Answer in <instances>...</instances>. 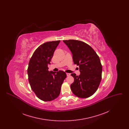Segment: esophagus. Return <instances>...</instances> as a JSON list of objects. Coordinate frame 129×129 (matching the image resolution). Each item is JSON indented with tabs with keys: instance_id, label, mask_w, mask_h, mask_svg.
Masks as SVG:
<instances>
[{
	"instance_id": "esophagus-1",
	"label": "esophagus",
	"mask_w": 129,
	"mask_h": 129,
	"mask_svg": "<svg viewBox=\"0 0 129 129\" xmlns=\"http://www.w3.org/2000/svg\"><path fill=\"white\" fill-rule=\"evenodd\" d=\"M66 74H67V76H69L71 74H69V73H66Z\"/></svg>"
}]
</instances>
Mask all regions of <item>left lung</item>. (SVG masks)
I'll return each instance as SVG.
<instances>
[{"mask_svg":"<svg viewBox=\"0 0 129 129\" xmlns=\"http://www.w3.org/2000/svg\"><path fill=\"white\" fill-rule=\"evenodd\" d=\"M73 54L74 64L79 66L80 74H72L74 82L71 85L73 93L78 97L88 98L98 88L102 79V65L92 47L78 40H63Z\"/></svg>","mask_w":129,"mask_h":129,"instance_id":"1","label":"left lung"}]
</instances>
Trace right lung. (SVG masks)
<instances>
[{"instance_id":"right-lung-1","label":"right lung","mask_w":129,"mask_h":129,"mask_svg":"<svg viewBox=\"0 0 129 129\" xmlns=\"http://www.w3.org/2000/svg\"><path fill=\"white\" fill-rule=\"evenodd\" d=\"M60 41L46 42L39 46L34 52L27 68L31 88L38 98L48 102L59 95L62 84L67 77L62 71L49 72L48 65Z\"/></svg>"}]
</instances>
